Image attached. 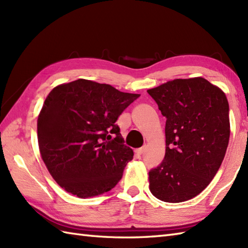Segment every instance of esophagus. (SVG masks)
<instances>
[{"instance_id":"obj_1","label":"esophagus","mask_w":248,"mask_h":248,"mask_svg":"<svg viewBox=\"0 0 248 248\" xmlns=\"http://www.w3.org/2000/svg\"><path fill=\"white\" fill-rule=\"evenodd\" d=\"M144 151H145V147H141V148H139V149L135 150V152H136V154H138V155H143Z\"/></svg>"}]
</instances>
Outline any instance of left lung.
Wrapping results in <instances>:
<instances>
[{"instance_id": "1", "label": "left lung", "mask_w": 248, "mask_h": 248, "mask_svg": "<svg viewBox=\"0 0 248 248\" xmlns=\"http://www.w3.org/2000/svg\"><path fill=\"white\" fill-rule=\"evenodd\" d=\"M165 124V156L149 171V189L166 202H182L209 186L230 136L225 93L203 78H176L148 89Z\"/></svg>"}]
</instances>
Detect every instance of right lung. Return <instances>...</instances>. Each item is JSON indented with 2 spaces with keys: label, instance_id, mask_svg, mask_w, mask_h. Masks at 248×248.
<instances>
[{
  "label": "right lung",
  "instance_id": "right-lung-1",
  "mask_svg": "<svg viewBox=\"0 0 248 248\" xmlns=\"http://www.w3.org/2000/svg\"><path fill=\"white\" fill-rule=\"evenodd\" d=\"M139 97L84 78L57 85L46 96L37 119L39 151L66 192L89 198L118 183L134 154L115 123Z\"/></svg>",
  "mask_w": 248,
  "mask_h": 248
}]
</instances>
